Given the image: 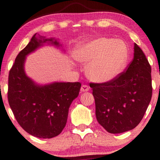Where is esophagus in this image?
Instances as JSON below:
<instances>
[{
	"instance_id": "34e87169",
	"label": "esophagus",
	"mask_w": 160,
	"mask_h": 160,
	"mask_svg": "<svg viewBox=\"0 0 160 160\" xmlns=\"http://www.w3.org/2000/svg\"><path fill=\"white\" fill-rule=\"evenodd\" d=\"M89 91V87L86 85H82L81 86V88H80V91L81 92H86V91Z\"/></svg>"
}]
</instances>
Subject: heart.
<instances>
[{
    "instance_id": "obj_1",
    "label": "heart",
    "mask_w": 160,
    "mask_h": 160,
    "mask_svg": "<svg viewBox=\"0 0 160 160\" xmlns=\"http://www.w3.org/2000/svg\"><path fill=\"white\" fill-rule=\"evenodd\" d=\"M77 61L87 64L88 78L97 83H107L116 79L127 67L129 50L122 40L100 37L77 44L74 50Z\"/></svg>"
}]
</instances>
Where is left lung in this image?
<instances>
[{
    "label": "left lung",
    "mask_w": 160,
    "mask_h": 160,
    "mask_svg": "<svg viewBox=\"0 0 160 160\" xmlns=\"http://www.w3.org/2000/svg\"><path fill=\"white\" fill-rule=\"evenodd\" d=\"M152 69L134 44V58L125 72L107 83H91L98 122L112 134L131 130L142 120L152 96Z\"/></svg>",
    "instance_id": "8db88e82"
}]
</instances>
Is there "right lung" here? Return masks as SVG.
I'll return each mask as SVG.
<instances>
[{"mask_svg": "<svg viewBox=\"0 0 160 160\" xmlns=\"http://www.w3.org/2000/svg\"><path fill=\"white\" fill-rule=\"evenodd\" d=\"M46 44L62 47L55 38L47 39L35 33L18 55L8 74V100L14 116L25 132L39 138H54L62 132L70 105L81 87L79 82L38 84L27 75V55Z\"/></svg>", "mask_w": 160, "mask_h": 160, "instance_id": "right-lung-1", "label": "right lung"}]
</instances>
